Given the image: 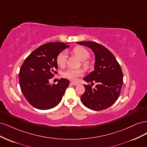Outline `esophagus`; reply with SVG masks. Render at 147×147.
<instances>
[{
	"label": "esophagus",
	"instance_id": "1",
	"mask_svg": "<svg viewBox=\"0 0 147 147\" xmlns=\"http://www.w3.org/2000/svg\"><path fill=\"white\" fill-rule=\"evenodd\" d=\"M70 84H73V85H74V86H77V85H78V84H79V83H77V82H70Z\"/></svg>",
	"mask_w": 147,
	"mask_h": 147
}]
</instances>
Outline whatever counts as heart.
Wrapping results in <instances>:
<instances>
[{"mask_svg": "<svg viewBox=\"0 0 147 147\" xmlns=\"http://www.w3.org/2000/svg\"><path fill=\"white\" fill-rule=\"evenodd\" d=\"M72 53L77 56L78 58L83 61V65L86 68H88L90 65V62L87 61L90 57V52H89L86 48L82 47H76L72 50ZM66 53L64 51L61 52L56 57V63L57 65L61 67H63L65 66L66 63ZM83 75V70L81 69H69L66 70L64 73V77L72 81H76L78 77H82Z\"/></svg>", "mask_w": 147, "mask_h": 147, "instance_id": "heart-1", "label": "heart"}]
</instances>
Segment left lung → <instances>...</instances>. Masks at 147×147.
<instances>
[{
  "label": "left lung",
  "mask_w": 147,
  "mask_h": 147,
  "mask_svg": "<svg viewBox=\"0 0 147 147\" xmlns=\"http://www.w3.org/2000/svg\"><path fill=\"white\" fill-rule=\"evenodd\" d=\"M79 45L90 48L95 55L94 70L83 80L91 85L96 82L94 88L86 85L85 92L81 96L82 104L87 108L99 111L109 108L119 96L123 82V75L118 61L107 48L100 44L91 41L78 42Z\"/></svg>",
  "instance_id": "obj_1"
}]
</instances>
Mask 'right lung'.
Returning a JSON list of instances; mask_svg holds the SVG:
<instances>
[{
  "instance_id": "1",
  "label": "right lung",
  "mask_w": 147,
  "mask_h": 147,
  "mask_svg": "<svg viewBox=\"0 0 147 147\" xmlns=\"http://www.w3.org/2000/svg\"><path fill=\"white\" fill-rule=\"evenodd\" d=\"M68 43L43 44L31 53L22 64L19 74L21 90L26 100L35 108L51 109L63 98L69 81L61 78L57 84H51L49 80L57 74V56L69 47Z\"/></svg>"
}]
</instances>
